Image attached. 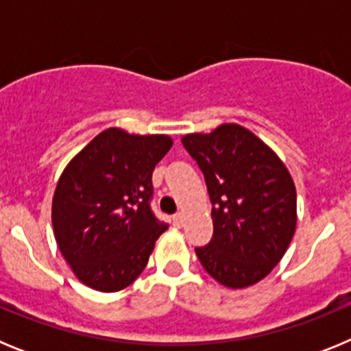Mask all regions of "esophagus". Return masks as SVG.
Masks as SVG:
<instances>
[{
    "mask_svg": "<svg viewBox=\"0 0 351 351\" xmlns=\"http://www.w3.org/2000/svg\"><path fill=\"white\" fill-rule=\"evenodd\" d=\"M182 221H184V216H182L181 213L173 214V216H172V223H173V226H178V228H181V226H182Z\"/></svg>",
    "mask_w": 351,
    "mask_h": 351,
    "instance_id": "esophagus-1",
    "label": "esophagus"
}]
</instances>
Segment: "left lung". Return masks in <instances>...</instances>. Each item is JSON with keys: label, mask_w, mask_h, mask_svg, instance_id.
Here are the masks:
<instances>
[{"label": "left lung", "mask_w": 351, "mask_h": 351, "mask_svg": "<svg viewBox=\"0 0 351 351\" xmlns=\"http://www.w3.org/2000/svg\"><path fill=\"white\" fill-rule=\"evenodd\" d=\"M182 145L202 170L213 204V239L195 247L218 283H258L283 258L295 232V184L283 161L255 133L221 125L191 133Z\"/></svg>", "instance_id": "obj_1"}]
</instances>
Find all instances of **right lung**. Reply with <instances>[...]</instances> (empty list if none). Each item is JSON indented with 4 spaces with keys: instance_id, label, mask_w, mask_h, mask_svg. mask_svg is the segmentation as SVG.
Returning <instances> with one entry per match:
<instances>
[{
    "instance_id": "right-lung-1",
    "label": "right lung",
    "mask_w": 351,
    "mask_h": 351,
    "mask_svg": "<svg viewBox=\"0 0 351 351\" xmlns=\"http://www.w3.org/2000/svg\"><path fill=\"white\" fill-rule=\"evenodd\" d=\"M167 135L108 128L68 163L52 198L56 243L75 276L98 291L132 285L169 228L151 209L153 170Z\"/></svg>"
}]
</instances>
